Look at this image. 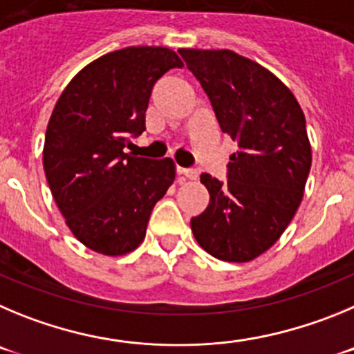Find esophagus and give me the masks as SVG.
<instances>
[{
  "instance_id": "obj_1",
  "label": "esophagus",
  "mask_w": 354,
  "mask_h": 354,
  "mask_svg": "<svg viewBox=\"0 0 354 354\" xmlns=\"http://www.w3.org/2000/svg\"><path fill=\"white\" fill-rule=\"evenodd\" d=\"M178 174H180L181 178H187V180H194V178H197V171L196 169H187V167H178Z\"/></svg>"
}]
</instances>
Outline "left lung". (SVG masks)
Masks as SVG:
<instances>
[{
	"mask_svg": "<svg viewBox=\"0 0 354 354\" xmlns=\"http://www.w3.org/2000/svg\"><path fill=\"white\" fill-rule=\"evenodd\" d=\"M208 95L222 132L238 142L227 181L201 174L209 205L192 216L197 243L221 261L245 263L286 231L312 164L305 116L288 86L232 50H178Z\"/></svg>",
	"mask_w": 354,
	"mask_h": 354,
	"instance_id": "1",
	"label": "left lung"
}]
</instances>
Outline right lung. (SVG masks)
Here are the masks:
<instances>
[{"instance_id":"right-lung-1","label":"right lung","mask_w":354,"mask_h":354,"mask_svg":"<svg viewBox=\"0 0 354 354\" xmlns=\"http://www.w3.org/2000/svg\"><path fill=\"white\" fill-rule=\"evenodd\" d=\"M183 63L167 47H127L95 59L56 102L44 171L74 236L106 256H123L146 236L151 209L174 180L171 158L130 157L146 130L155 82Z\"/></svg>"}]
</instances>
